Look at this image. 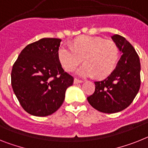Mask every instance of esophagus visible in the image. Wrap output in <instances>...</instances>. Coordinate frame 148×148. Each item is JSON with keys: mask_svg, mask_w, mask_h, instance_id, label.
<instances>
[{"mask_svg": "<svg viewBox=\"0 0 148 148\" xmlns=\"http://www.w3.org/2000/svg\"><path fill=\"white\" fill-rule=\"evenodd\" d=\"M83 82V80H78V79H77V78H75L74 80V84H80V83H82Z\"/></svg>", "mask_w": 148, "mask_h": 148, "instance_id": "esophagus-1", "label": "esophagus"}]
</instances>
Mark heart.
<instances>
[{
  "label": "heart",
  "mask_w": 148,
  "mask_h": 148,
  "mask_svg": "<svg viewBox=\"0 0 148 148\" xmlns=\"http://www.w3.org/2000/svg\"><path fill=\"white\" fill-rule=\"evenodd\" d=\"M58 57L61 64L68 71L75 70L84 58L85 64L78 69V75L83 77L96 75L99 78H104L116 67L119 50L112 40L84 35L74 40L71 46H61Z\"/></svg>",
  "instance_id": "1"
}]
</instances>
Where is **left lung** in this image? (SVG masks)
I'll return each instance as SVG.
<instances>
[{
  "label": "left lung",
  "mask_w": 148,
  "mask_h": 148,
  "mask_svg": "<svg viewBox=\"0 0 148 148\" xmlns=\"http://www.w3.org/2000/svg\"><path fill=\"white\" fill-rule=\"evenodd\" d=\"M111 38L122 56L106 79L95 82V92L87 98L92 107L106 114L120 112L130 106L141 85V64L134 47L119 34Z\"/></svg>",
  "instance_id": "obj_1"
}]
</instances>
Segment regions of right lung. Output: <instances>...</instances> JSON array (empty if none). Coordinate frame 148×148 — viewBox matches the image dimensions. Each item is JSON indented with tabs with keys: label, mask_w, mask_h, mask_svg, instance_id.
<instances>
[{
	"label": "right lung",
	"mask_w": 148,
	"mask_h": 148,
	"mask_svg": "<svg viewBox=\"0 0 148 148\" xmlns=\"http://www.w3.org/2000/svg\"><path fill=\"white\" fill-rule=\"evenodd\" d=\"M62 40L42 38L26 46L11 72L15 95L26 112L37 116L53 114L62 105L74 78L64 72L58 51Z\"/></svg>",
	"instance_id": "obj_1"
}]
</instances>
